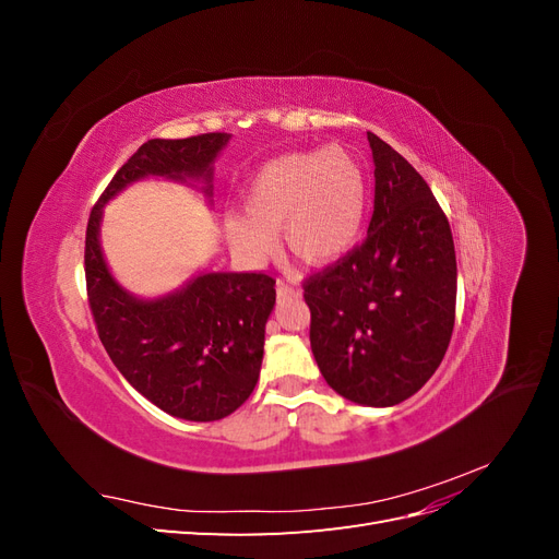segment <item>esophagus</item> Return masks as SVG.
Wrapping results in <instances>:
<instances>
[{
  "mask_svg": "<svg viewBox=\"0 0 559 559\" xmlns=\"http://www.w3.org/2000/svg\"><path fill=\"white\" fill-rule=\"evenodd\" d=\"M277 296H300L298 289H294V286H289L286 282H277Z\"/></svg>",
  "mask_w": 559,
  "mask_h": 559,
  "instance_id": "1",
  "label": "esophagus"
}]
</instances>
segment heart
I'll return each mask as SVG.
<instances>
[{"instance_id": "1", "label": "heart", "mask_w": 559, "mask_h": 559, "mask_svg": "<svg viewBox=\"0 0 559 559\" xmlns=\"http://www.w3.org/2000/svg\"><path fill=\"white\" fill-rule=\"evenodd\" d=\"M242 202L245 212H228L224 226L245 259L270 257L282 230L294 257L326 265L361 240L370 183L359 158L343 146L294 151L261 165L247 181Z\"/></svg>"}]
</instances>
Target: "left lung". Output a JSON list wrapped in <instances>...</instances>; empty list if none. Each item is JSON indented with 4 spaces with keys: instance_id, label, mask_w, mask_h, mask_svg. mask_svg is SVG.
<instances>
[{
    "instance_id": "left-lung-1",
    "label": "left lung",
    "mask_w": 559,
    "mask_h": 559,
    "mask_svg": "<svg viewBox=\"0 0 559 559\" xmlns=\"http://www.w3.org/2000/svg\"><path fill=\"white\" fill-rule=\"evenodd\" d=\"M376 205L361 247L306 282L310 345L343 399L389 408L427 384L454 326L456 259L443 210L405 160L368 132Z\"/></svg>"
}]
</instances>
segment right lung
I'll use <instances>...</instances> for the list:
<instances>
[{
    "label": "right lung",
    "mask_w": 559,
    "mask_h": 559,
    "mask_svg": "<svg viewBox=\"0 0 559 559\" xmlns=\"http://www.w3.org/2000/svg\"><path fill=\"white\" fill-rule=\"evenodd\" d=\"M228 142V132L148 140L114 175L86 230V284L99 341L144 399L189 421L224 419L251 396L275 308V280L198 270L175 292L134 296L109 270L99 228L109 200L151 177L200 183V193L212 202L214 160Z\"/></svg>",
    "instance_id": "obj_1"
}]
</instances>
